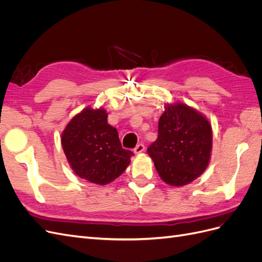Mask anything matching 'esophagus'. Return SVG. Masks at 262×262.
Returning <instances> with one entry per match:
<instances>
[{"mask_svg": "<svg viewBox=\"0 0 262 262\" xmlns=\"http://www.w3.org/2000/svg\"><path fill=\"white\" fill-rule=\"evenodd\" d=\"M144 149H145L144 144L140 143V144H138V145L136 146V148H134V153H136V154H140V153H142V152H144Z\"/></svg>", "mask_w": 262, "mask_h": 262, "instance_id": "34e87169", "label": "esophagus"}]
</instances>
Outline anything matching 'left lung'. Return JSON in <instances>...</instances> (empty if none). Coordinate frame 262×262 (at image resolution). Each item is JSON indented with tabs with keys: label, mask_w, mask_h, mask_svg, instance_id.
<instances>
[{
	"label": "left lung",
	"mask_w": 262,
	"mask_h": 262,
	"mask_svg": "<svg viewBox=\"0 0 262 262\" xmlns=\"http://www.w3.org/2000/svg\"><path fill=\"white\" fill-rule=\"evenodd\" d=\"M212 128L208 119L185 104L166 105L158 137L147 148L160 177L170 186L193 181L208 167Z\"/></svg>",
	"instance_id": "left-lung-1"
}]
</instances>
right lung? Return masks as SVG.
Segmentation results:
<instances>
[{"mask_svg":"<svg viewBox=\"0 0 262 262\" xmlns=\"http://www.w3.org/2000/svg\"><path fill=\"white\" fill-rule=\"evenodd\" d=\"M107 117L104 109L86 108L69 122L61 138L76 175L101 186L120 176L134 155L122 148L118 131L108 124Z\"/></svg>","mask_w":262,"mask_h":262,"instance_id":"right-lung-1","label":"right lung"}]
</instances>
